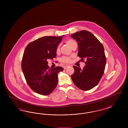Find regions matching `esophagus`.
<instances>
[{"instance_id": "esophagus-1", "label": "esophagus", "mask_w": 128, "mask_h": 128, "mask_svg": "<svg viewBox=\"0 0 128 128\" xmlns=\"http://www.w3.org/2000/svg\"><path fill=\"white\" fill-rule=\"evenodd\" d=\"M68 66H68V65H67V66H64V70H65V69H66V68H68Z\"/></svg>"}]
</instances>
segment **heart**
<instances>
[{"mask_svg":"<svg viewBox=\"0 0 128 128\" xmlns=\"http://www.w3.org/2000/svg\"><path fill=\"white\" fill-rule=\"evenodd\" d=\"M66 43L71 48H72L73 47V46L76 44V42L73 40V39H68L67 40V41H66ZM60 46H58L57 48H56V52L58 53L60 52ZM60 61L61 62H63V63H69L71 61V58L70 57V56H62L60 59Z\"/></svg>","mask_w":128,"mask_h":128,"instance_id":"obj_1","label":"heart"}]
</instances>
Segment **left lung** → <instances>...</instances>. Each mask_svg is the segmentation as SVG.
<instances>
[{"label":"left lung","instance_id":"8db88e82","mask_svg":"<svg viewBox=\"0 0 128 128\" xmlns=\"http://www.w3.org/2000/svg\"><path fill=\"white\" fill-rule=\"evenodd\" d=\"M71 36L78 44V56L82 62L86 60V65L82 70L73 66L74 72L71 76L72 79L80 90H91L98 85L104 73L106 57L103 46L96 37L87 30L76 32Z\"/></svg>","mask_w":128,"mask_h":128}]
</instances>
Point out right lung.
I'll list each match as a JSON object with an SVG mask.
<instances>
[{
    "label": "right lung",
    "mask_w": 128,
    "mask_h": 128,
    "mask_svg": "<svg viewBox=\"0 0 128 128\" xmlns=\"http://www.w3.org/2000/svg\"><path fill=\"white\" fill-rule=\"evenodd\" d=\"M63 36L41 37L29 43L25 49L22 69L27 84L38 94L48 95L58 84V74L63 68H49L48 60L56 58V48Z\"/></svg>",
    "instance_id": "right-lung-1"
}]
</instances>
